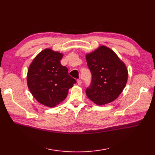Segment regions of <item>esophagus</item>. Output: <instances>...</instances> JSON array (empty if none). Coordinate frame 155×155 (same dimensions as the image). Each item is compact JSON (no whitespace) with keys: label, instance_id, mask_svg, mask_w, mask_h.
<instances>
[{"label":"esophagus","instance_id":"1","mask_svg":"<svg viewBox=\"0 0 155 155\" xmlns=\"http://www.w3.org/2000/svg\"><path fill=\"white\" fill-rule=\"evenodd\" d=\"M77 83H78V84L79 85H80L82 82H81V79H78V80H77Z\"/></svg>","mask_w":155,"mask_h":155}]
</instances>
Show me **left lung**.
<instances>
[{
	"label": "left lung",
	"instance_id": "1",
	"mask_svg": "<svg viewBox=\"0 0 155 155\" xmlns=\"http://www.w3.org/2000/svg\"><path fill=\"white\" fill-rule=\"evenodd\" d=\"M86 59L92 74L91 85L86 88L87 97L100 105L116 100L127 81L128 72L125 64L105 46L87 54Z\"/></svg>",
	"mask_w": 155,
	"mask_h": 155
}]
</instances>
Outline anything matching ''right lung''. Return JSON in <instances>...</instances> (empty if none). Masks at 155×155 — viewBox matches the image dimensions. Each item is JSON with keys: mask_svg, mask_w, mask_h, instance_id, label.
<instances>
[{"mask_svg": "<svg viewBox=\"0 0 155 155\" xmlns=\"http://www.w3.org/2000/svg\"><path fill=\"white\" fill-rule=\"evenodd\" d=\"M62 58V54L45 49L36 56L28 70L29 90L36 100L45 106L58 105L76 83L68 74V68L61 64Z\"/></svg>", "mask_w": 155, "mask_h": 155, "instance_id": "obj_1", "label": "right lung"}]
</instances>
